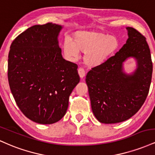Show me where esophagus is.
I'll use <instances>...</instances> for the list:
<instances>
[{"mask_svg":"<svg viewBox=\"0 0 155 155\" xmlns=\"http://www.w3.org/2000/svg\"><path fill=\"white\" fill-rule=\"evenodd\" d=\"M78 73H79V75L81 79H83V78L85 76V71H84V69L79 68L78 69Z\"/></svg>","mask_w":155,"mask_h":155,"instance_id":"esophagus-1","label":"esophagus"}]
</instances>
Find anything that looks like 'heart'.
Segmentation results:
<instances>
[{
    "instance_id": "heart-1",
    "label": "heart",
    "mask_w": 155,
    "mask_h": 155,
    "mask_svg": "<svg viewBox=\"0 0 155 155\" xmlns=\"http://www.w3.org/2000/svg\"><path fill=\"white\" fill-rule=\"evenodd\" d=\"M120 41L114 35L97 31H81L74 33L72 40L64 41L63 50L68 59L74 60L79 52L84 53V63L89 68L104 65L114 54Z\"/></svg>"
}]
</instances>
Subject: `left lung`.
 <instances>
[{
  "label": "left lung",
  "instance_id": "left-lung-1",
  "mask_svg": "<svg viewBox=\"0 0 155 155\" xmlns=\"http://www.w3.org/2000/svg\"><path fill=\"white\" fill-rule=\"evenodd\" d=\"M123 47L104 65L86 76L92 112L101 123L124 122L136 114L148 95L152 75L150 49L146 38L127 27ZM134 59L136 68L127 73L124 64Z\"/></svg>",
  "mask_w": 155,
  "mask_h": 155
}]
</instances>
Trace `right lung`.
Returning <instances> with one entry per match:
<instances>
[{"label": "right lung", "instance_id": "right-lung-1", "mask_svg": "<svg viewBox=\"0 0 155 155\" xmlns=\"http://www.w3.org/2000/svg\"><path fill=\"white\" fill-rule=\"evenodd\" d=\"M59 24L36 25L12 42L8 59V79L14 98L28 119L43 124L61 120L69 96L79 82L77 65L63 59Z\"/></svg>", "mask_w": 155, "mask_h": 155}]
</instances>
